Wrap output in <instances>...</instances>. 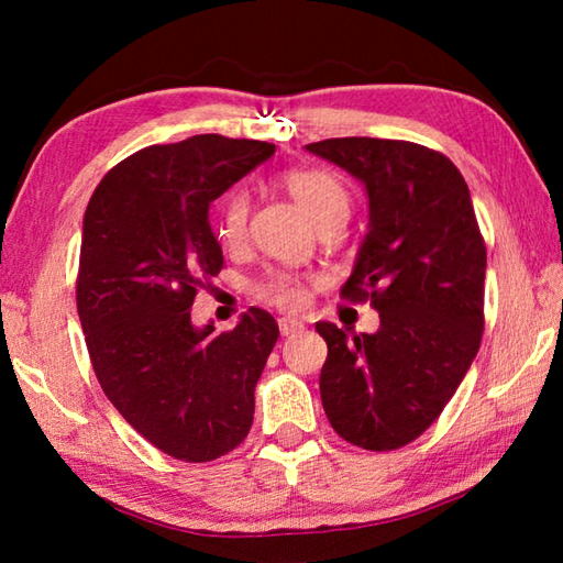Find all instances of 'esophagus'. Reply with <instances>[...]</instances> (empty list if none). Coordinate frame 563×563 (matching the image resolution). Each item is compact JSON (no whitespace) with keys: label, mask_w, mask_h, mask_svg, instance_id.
I'll use <instances>...</instances> for the list:
<instances>
[{"label":"esophagus","mask_w":563,"mask_h":563,"mask_svg":"<svg viewBox=\"0 0 563 563\" xmlns=\"http://www.w3.org/2000/svg\"><path fill=\"white\" fill-rule=\"evenodd\" d=\"M278 328H280V335H283V338L295 335V332H302V330H305L302 322L295 320V318H280V320H278Z\"/></svg>","instance_id":"1"}]
</instances>
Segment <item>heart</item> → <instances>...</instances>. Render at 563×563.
Segmentation results:
<instances>
[{
  "instance_id": "heart-1",
  "label": "heart",
  "mask_w": 563,
  "mask_h": 563,
  "mask_svg": "<svg viewBox=\"0 0 563 563\" xmlns=\"http://www.w3.org/2000/svg\"><path fill=\"white\" fill-rule=\"evenodd\" d=\"M283 188L292 196L305 213L310 216L312 223H320L322 218L332 213L347 211L350 198L345 186L340 184L338 176L322 168H290L280 176ZM247 228V196L243 190L228 194L218 218V235L225 245H238L245 238ZM258 295L278 308H300L308 300V288L292 273H273L258 285Z\"/></svg>"
}]
</instances>
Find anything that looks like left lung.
I'll return each mask as SVG.
<instances>
[{"label": "left lung", "mask_w": 563, "mask_h": 563, "mask_svg": "<svg viewBox=\"0 0 563 563\" xmlns=\"http://www.w3.org/2000/svg\"><path fill=\"white\" fill-rule=\"evenodd\" d=\"M305 148L367 190V235L340 295L379 312L373 335L316 325L328 342L322 407L350 444L399 450L442 415L482 342L487 245L470 188L450 158L412 141L350 136Z\"/></svg>", "instance_id": "1"}]
</instances>
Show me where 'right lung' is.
Listing matches in <instances>:
<instances>
[{
  "label": "right lung",
  "mask_w": 563,
  "mask_h": 563,
  "mask_svg": "<svg viewBox=\"0 0 563 563\" xmlns=\"http://www.w3.org/2000/svg\"><path fill=\"white\" fill-rule=\"evenodd\" d=\"M273 154L218 133L141 148L84 213L76 310L93 373L133 430L180 462H213L245 440L280 335L261 308L228 332L190 322L198 288L223 268L208 208Z\"/></svg>",
  "instance_id": "obj_1"
}]
</instances>
